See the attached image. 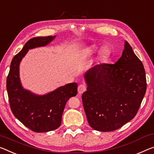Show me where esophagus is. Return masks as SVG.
I'll list each match as a JSON object with an SVG mask.
<instances>
[{
  "instance_id": "obj_1",
  "label": "esophagus",
  "mask_w": 154,
  "mask_h": 154,
  "mask_svg": "<svg viewBox=\"0 0 154 154\" xmlns=\"http://www.w3.org/2000/svg\"><path fill=\"white\" fill-rule=\"evenodd\" d=\"M87 89V86L85 84H80L78 86V92L79 94H82L83 92H84Z\"/></svg>"
}]
</instances>
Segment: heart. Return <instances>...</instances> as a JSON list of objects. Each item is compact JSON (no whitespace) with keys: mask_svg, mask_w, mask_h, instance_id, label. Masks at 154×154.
Instances as JSON below:
<instances>
[{"mask_svg":"<svg viewBox=\"0 0 154 154\" xmlns=\"http://www.w3.org/2000/svg\"><path fill=\"white\" fill-rule=\"evenodd\" d=\"M92 49H94V46H92Z\"/></svg>","mask_w":154,"mask_h":154,"instance_id":"obj_1","label":"heart"}]
</instances>
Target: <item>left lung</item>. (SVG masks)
Instances as JSON below:
<instances>
[{"mask_svg":"<svg viewBox=\"0 0 154 154\" xmlns=\"http://www.w3.org/2000/svg\"><path fill=\"white\" fill-rule=\"evenodd\" d=\"M83 106L94 130H118L136 116L147 89L145 68L128 42L115 64H101L85 75Z\"/></svg>","mask_w":154,"mask_h":154,"instance_id":"left-lung-1","label":"left lung"}]
</instances>
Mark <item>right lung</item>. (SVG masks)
<instances>
[{
	"label": "right lung",
	"mask_w": 154,
	"mask_h": 154,
	"mask_svg": "<svg viewBox=\"0 0 154 154\" xmlns=\"http://www.w3.org/2000/svg\"><path fill=\"white\" fill-rule=\"evenodd\" d=\"M55 36L33 38L14 56L7 78L9 106L14 115L24 126L35 132H46L57 129L62 123L66 103L77 94L76 83L66 84L44 96H38L21 86L19 64L29 49L45 46Z\"/></svg>",
	"instance_id": "obj_1"
}]
</instances>
